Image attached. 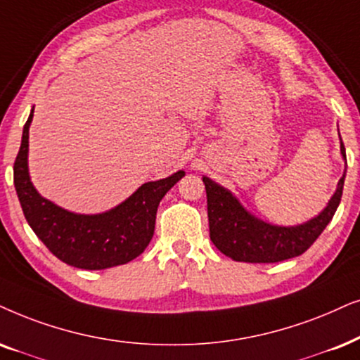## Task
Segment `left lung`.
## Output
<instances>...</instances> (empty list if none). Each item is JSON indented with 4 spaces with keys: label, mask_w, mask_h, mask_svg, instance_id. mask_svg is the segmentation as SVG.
Segmentation results:
<instances>
[{
    "label": "left lung",
    "mask_w": 360,
    "mask_h": 360,
    "mask_svg": "<svg viewBox=\"0 0 360 360\" xmlns=\"http://www.w3.org/2000/svg\"><path fill=\"white\" fill-rule=\"evenodd\" d=\"M340 153L345 158V147L340 139ZM344 176L328 207L319 217L300 226H273L258 220L238 203L230 191L205 176L207 188L210 240L213 245L235 261L245 263H278L300 256L319 238L333 220L340 203Z\"/></svg>",
    "instance_id": "1"
}]
</instances>
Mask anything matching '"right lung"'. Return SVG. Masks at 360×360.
<instances>
[{"label": "right lung", "mask_w": 360, "mask_h": 360, "mask_svg": "<svg viewBox=\"0 0 360 360\" xmlns=\"http://www.w3.org/2000/svg\"><path fill=\"white\" fill-rule=\"evenodd\" d=\"M30 119L22 129L15 160V186L22 213L36 236L56 258L81 269H105L125 264L143 253L155 231L157 208L185 172L148 181L117 208L102 214H76L56 207L34 190L27 174Z\"/></svg>", "instance_id": "right-lung-1"}]
</instances>
